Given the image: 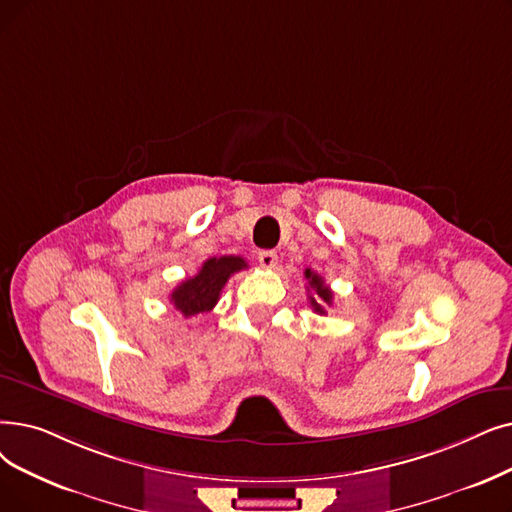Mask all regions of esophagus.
Returning <instances> with one entry per match:
<instances>
[{
    "label": "esophagus",
    "mask_w": 512,
    "mask_h": 512,
    "mask_svg": "<svg viewBox=\"0 0 512 512\" xmlns=\"http://www.w3.org/2000/svg\"><path fill=\"white\" fill-rule=\"evenodd\" d=\"M257 259H259V263H261V268H265V270H272L274 265L278 263V255H276V251H259V255H257Z\"/></svg>",
    "instance_id": "obj_1"
}]
</instances>
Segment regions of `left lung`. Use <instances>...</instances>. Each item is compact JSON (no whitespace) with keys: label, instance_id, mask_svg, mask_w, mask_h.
Segmentation results:
<instances>
[{"label":"left lung","instance_id":"1","mask_svg":"<svg viewBox=\"0 0 512 512\" xmlns=\"http://www.w3.org/2000/svg\"><path fill=\"white\" fill-rule=\"evenodd\" d=\"M305 280H307V299L309 305L314 307L316 314H326V307L332 305V291L324 284V278L318 276L316 272L305 270Z\"/></svg>","mask_w":512,"mask_h":512}]
</instances>
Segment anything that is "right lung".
I'll return each instance as SVG.
<instances>
[{"label":"right lung","mask_w":512,"mask_h":512,"mask_svg":"<svg viewBox=\"0 0 512 512\" xmlns=\"http://www.w3.org/2000/svg\"><path fill=\"white\" fill-rule=\"evenodd\" d=\"M244 268H247V261L236 255L207 259L196 276L184 280L182 284H177L173 288V307L180 311L184 318L205 314V311L213 309L219 301L221 288L226 286L228 278Z\"/></svg>","instance_id":"add662e5"}]
</instances>
